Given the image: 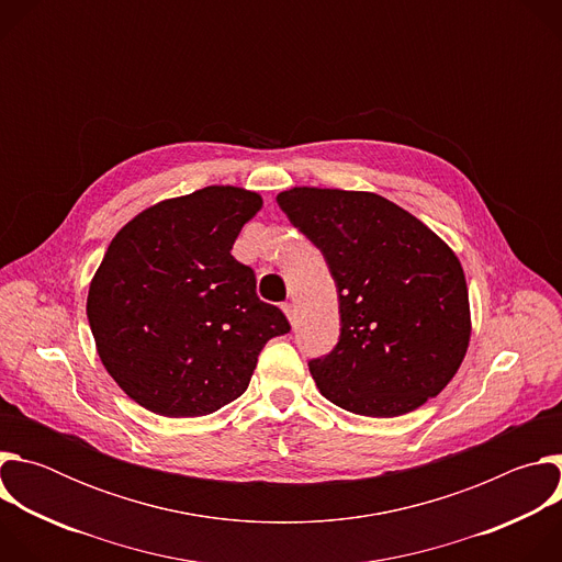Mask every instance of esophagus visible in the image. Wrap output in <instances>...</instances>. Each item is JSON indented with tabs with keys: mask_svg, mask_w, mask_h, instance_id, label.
<instances>
[{
	"mask_svg": "<svg viewBox=\"0 0 562 562\" xmlns=\"http://www.w3.org/2000/svg\"><path fill=\"white\" fill-rule=\"evenodd\" d=\"M282 311L286 313V317H289V323H291V325H295V306H293L291 302H284V304H282Z\"/></svg>",
	"mask_w": 562,
	"mask_h": 562,
	"instance_id": "obj_1",
	"label": "esophagus"
}]
</instances>
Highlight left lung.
<instances>
[{
	"label": "left lung",
	"mask_w": 562,
	"mask_h": 562,
	"mask_svg": "<svg viewBox=\"0 0 562 562\" xmlns=\"http://www.w3.org/2000/svg\"><path fill=\"white\" fill-rule=\"evenodd\" d=\"M278 204L323 254L338 289V345L308 360L319 393L369 418L403 416L436 397L471 334L453 251L375 193L302 187Z\"/></svg>",
	"instance_id": "8db88e82"
}]
</instances>
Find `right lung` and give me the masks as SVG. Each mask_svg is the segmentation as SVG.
Returning a JSON list of instances; mask_svg holds the SVG:
<instances>
[{
    "label": "right lung",
    "instance_id": "add662e5",
    "mask_svg": "<svg viewBox=\"0 0 562 562\" xmlns=\"http://www.w3.org/2000/svg\"><path fill=\"white\" fill-rule=\"evenodd\" d=\"M258 193L206 187L159 202L115 237L91 282L98 353L137 405L169 418L217 412L243 395L262 347L291 331L231 256Z\"/></svg>",
    "mask_w": 562,
    "mask_h": 562
}]
</instances>
